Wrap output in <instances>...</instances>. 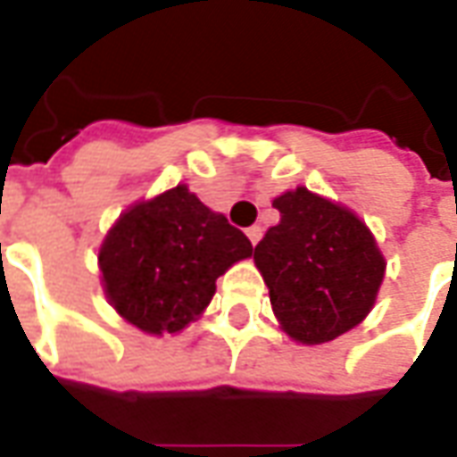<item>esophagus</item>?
I'll list each match as a JSON object with an SVG mask.
<instances>
[{
  "label": "esophagus",
  "instance_id": "obj_1",
  "mask_svg": "<svg viewBox=\"0 0 457 457\" xmlns=\"http://www.w3.org/2000/svg\"><path fill=\"white\" fill-rule=\"evenodd\" d=\"M247 237L252 245H259V239H262V228H259V225H252V228L247 229Z\"/></svg>",
  "mask_w": 457,
  "mask_h": 457
}]
</instances>
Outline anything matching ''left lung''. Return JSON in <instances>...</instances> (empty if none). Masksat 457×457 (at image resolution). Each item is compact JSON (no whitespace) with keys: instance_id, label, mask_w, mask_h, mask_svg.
Listing matches in <instances>:
<instances>
[{"instance_id":"1","label":"left lung","mask_w":457,"mask_h":457,"mask_svg":"<svg viewBox=\"0 0 457 457\" xmlns=\"http://www.w3.org/2000/svg\"><path fill=\"white\" fill-rule=\"evenodd\" d=\"M278 225L254 247L278 326L323 345L360 326L384 281V254L362 220L303 186L274 198Z\"/></svg>"}]
</instances>
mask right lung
<instances>
[{"mask_svg":"<svg viewBox=\"0 0 457 457\" xmlns=\"http://www.w3.org/2000/svg\"><path fill=\"white\" fill-rule=\"evenodd\" d=\"M252 257V242L186 183L121 212L97 262L110 306L149 336L180 333L208 308L215 281Z\"/></svg>","mask_w":457,"mask_h":457,"instance_id":"1","label":"right lung"}]
</instances>
